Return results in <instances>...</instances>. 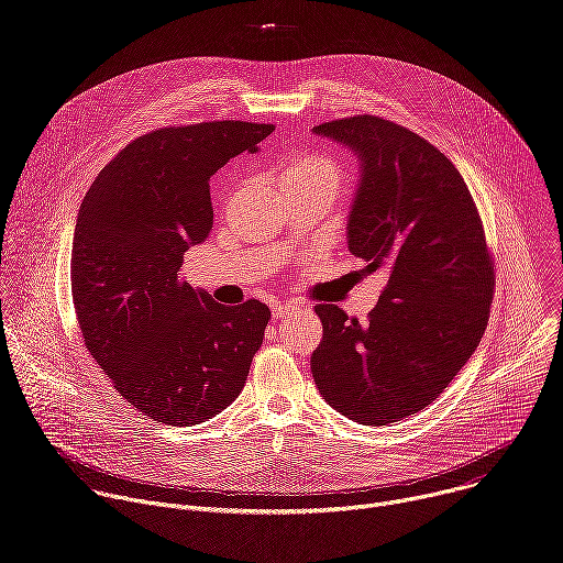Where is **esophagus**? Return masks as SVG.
Instances as JSON below:
<instances>
[{
    "mask_svg": "<svg viewBox=\"0 0 563 563\" xmlns=\"http://www.w3.org/2000/svg\"><path fill=\"white\" fill-rule=\"evenodd\" d=\"M305 307L307 305L300 302V300H278V302L272 305V311H274L276 318H280V316H287V313H291L296 309H305Z\"/></svg>",
    "mask_w": 563,
    "mask_h": 563,
    "instance_id": "esophagus-1",
    "label": "esophagus"
}]
</instances>
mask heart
I'll use <instances>...</instances> for the list:
<instances>
[{"mask_svg": "<svg viewBox=\"0 0 563 563\" xmlns=\"http://www.w3.org/2000/svg\"><path fill=\"white\" fill-rule=\"evenodd\" d=\"M294 183L323 185L336 194L343 183V174L336 159L328 155H318V153H305L296 157L294 163H289V167L283 172V185H294Z\"/></svg>", "mask_w": 563, "mask_h": 563, "instance_id": "1", "label": "heart"}]
</instances>
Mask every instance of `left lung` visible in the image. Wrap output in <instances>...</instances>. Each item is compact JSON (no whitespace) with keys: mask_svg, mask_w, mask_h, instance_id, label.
I'll use <instances>...</instances> for the list:
<instances>
[{"mask_svg":"<svg viewBox=\"0 0 563 563\" xmlns=\"http://www.w3.org/2000/svg\"><path fill=\"white\" fill-rule=\"evenodd\" d=\"M361 159L350 252L387 285L365 323L320 302L311 374L328 404L363 426L404 421L450 385L488 328L495 263L484 222L450 159L376 115L313 126Z\"/></svg>","mask_w":563,"mask_h":563,"instance_id":"obj_1","label":"left lung"}]
</instances>
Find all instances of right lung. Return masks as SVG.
Instances as JSON below:
<instances>
[{"instance_id":"right-lung-1","label":"right lung","mask_w":563,"mask_h":563,"mask_svg":"<svg viewBox=\"0 0 563 563\" xmlns=\"http://www.w3.org/2000/svg\"><path fill=\"white\" fill-rule=\"evenodd\" d=\"M274 124L167 126L135 137L79 207L70 291L85 345L144 417L198 426L238 398L272 311L220 305L180 278L213 224L209 178Z\"/></svg>"}]
</instances>
